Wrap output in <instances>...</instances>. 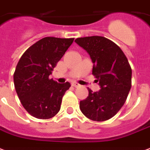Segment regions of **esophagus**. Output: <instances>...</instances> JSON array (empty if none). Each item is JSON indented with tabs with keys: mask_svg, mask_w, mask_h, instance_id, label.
<instances>
[{
	"mask_svg": "<svg viewBox=\"0 0 150 150\" xmlns=\"http://www.w3.org/2000/svg\"><path fill=\"white\" fill-rule=\"evenodd\" d=\"M72 86H74V87H79L80 85L78 84V83L73 82V83H72Z\"/></svg>",
	"mask_w": 150,
	"mask_h": 150,
	"instance_id": "obj_1",
	"label": "esophagus"
}]
</instances>
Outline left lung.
Listing matches in <instances>:
<instances>
[{
  "mask_svg": "<svg viewBox=\"0 0 150 150\" xmlns=\"http://www.w3.org/2000/svg\"><path fill=\"white\" fill-rule=\"evenodd\" d=\"M75 42L90 56L93 75L100 87L94 93L88 88V96L80 101L81 111L92 121L109 120L123 106L131 88L132 69L127 57L118 45L104 37L76 38Z\"/></svg>",
  "mask_w": 150,
  "mask_h": 150,
  "instance_id": "left-lung-1",
  "label": "left lung"
}]
</instances>
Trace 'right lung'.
<instances>
[{"mask_svg": "<svg viewBox=\"0 0 150 150\" xmlns=\"http://www.w3.org/2000/svg\"><path fill=\"white\" fill-rule=\"evenodd\" d=\"M74 38L47 37L23 53L13 74L15 89L23 107L38 119L51 118L61 109L70 83H57L50 75Z\"/></svg>", "mask_w": 150, "mask_h": 150, "instance_id": "add662e5", "label": "right lung"}]
</instances>
